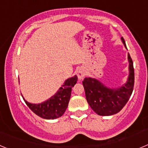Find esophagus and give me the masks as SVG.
Segmentation results:
<instances>
[{
	"label": "esophagus",
	"mask_w": 148,
	"mask_h": 148,
	"mask_svg": "<svg viewBox=\"0 0 148 148\" xmlns=\"http://www.w3.org/2000/svg\"><path fill=\"white\" fill-rule=\"evenodd\" d=\"M86 73L85 71L84 70H79L78 72H77V75H78V78L79 80H82L83 79V78L85 76Z\"/></svg>",
	"instance_id": "34e87169"
}]
</instances>
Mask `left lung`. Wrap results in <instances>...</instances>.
<instances>
[{
  "mask_svg": "<svg viewBox=\"0 0 148 148\" xmlns=\"http://www.w3.org/2000/svg\"><path fill=\"white\" fill-rule=\"evenodd\" d=\"M121 40L127 48L123 38ZM128 61L129 76L127 81L119 88H108L95 78H85L84 79L82 84L85 90L87 103L99 116H111L119 113L130 99L134 86V68L129 53Z\"/></svg>",
  "mask_w": 148,
  "mask_h": 148,
  "instance_id": "1",
  "label": "left lung"
}]
</instances>
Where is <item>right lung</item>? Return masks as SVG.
<instances>
[{
	"label": "right lung",
	"mask_w": 148,
	"mask_h": 148,
	"mask_svg": "<svg viewBox=\"0 0 148 148\" xmlns=\"http://www.w3.org/2000/svg\"><path fill=\"white\" fill-rule=\"evenodd\" d=\"M76 75L68 78L53 96L40 104H31L23 99L27 105L34 113L45 119L59 118L67 108L71 95L72 87L76 84Z\"/></svg>",
	"instance_id": "right-lung-1"
}]
</instances>
